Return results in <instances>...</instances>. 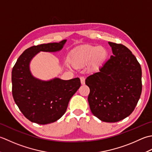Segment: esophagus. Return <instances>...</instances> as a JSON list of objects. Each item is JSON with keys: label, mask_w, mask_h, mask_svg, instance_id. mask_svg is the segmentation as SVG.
Masks as SVG:
<instances>
[{"label": "esophagus", "mask_w": 152, "mask_h": 152, "mask_svg": "<svg viewBox=\"0 0 152 152\" xmlns=\"http://www.w3.org/2000/svg\"><path fill=\"white\" fill-rule=\"evenodd\" d=\"M80 83H81L82 85H85V78L84 77H80Z\"/></svg>", "instance_id": "34e87169"}]
</instances>
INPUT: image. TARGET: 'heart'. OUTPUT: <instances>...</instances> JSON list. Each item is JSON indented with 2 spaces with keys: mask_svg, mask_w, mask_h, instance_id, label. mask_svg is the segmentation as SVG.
Listing matches in <instances>:
<instances>
[{
  "mask_svg": "<svg viewBox=\"0 0 152 152\" xmlns=\"http://www.w3.org/2000/svg\"><path fill=\"white\" fill-rule=\"evenodd\" d=\"M107 56V51L102 46H85L74 51L71 61L75 66L86 64L92 61L98 65L103 61Z\"/></svg>",
  "mask_w": 152,
  "mask_h": 152,
  "instance_id": "obj_1",
  "label": "heart"
}]
</instances>
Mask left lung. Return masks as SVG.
<instances>
[{
	"label": "left lung",
	"mask_w": 152,
	"mask_h": 152,
	"mask_svg": "<svg viewBox=\"0 0 152 152\" xmlns=\"http://www.w3.org/2000/svg\"><path fill=\"white\" fill-rule=\"evenodd\" d=\"M108 43L113 55L85 83L92 114L102 121L115 123L131 115L137 106L142 92V69L127 47Z\"/></svg>",
	"instance_id": "left-lung-1"
}]
</instances>
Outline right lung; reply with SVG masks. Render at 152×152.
I'll return each mask as SVG.
<instances>
[{"label":"right lung","mask_w":152,"mask_h":152,"mask_svg":"<svg viewBox=\"0 0 152 152\" xmlns=\"http://www.w3.org/2000/svg\"><path fill=\"white\" fill-rule=\"evenodd\" d=\"M66 40L33 46L18 58L12 72V96L23 115L40 125L56 121L66 113L69 100L80 86L79 78L39 80L31 73L29 62L40 51L60 50Z\"/></svg>","instance_id":"add662e5"}]
</instances>
